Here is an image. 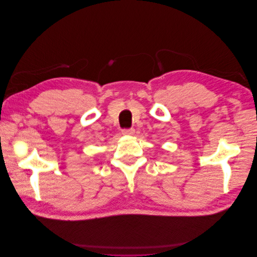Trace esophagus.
Masks as SVG:
<instances>
[{
  "instance_id": "34e87169",
  "label": "esophagus",
  "mask_w": 257,
  "mask_h": 257,
  "mask_svg": "<svg viewBox=\"0 0 257 257\" xmlns=\"http://www.w3.org/2000/svg\"><path fill=\"white\" fill-rule=\"evenodd\" d=\"M134 133H135V130L134 128H124V130H122V134L125 135V136L134 135Z\"/></svg>"
}]
</instances>
